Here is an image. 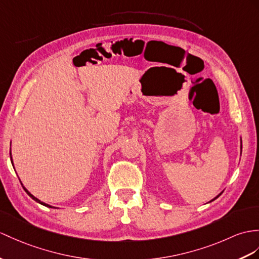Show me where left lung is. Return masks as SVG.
<instances>
[{
	"instance_id": "left-lung-1",
	"label": "left lung",
	"mask_w": 259,
	"mask_h": 259,
	"mask_svg": "<svg viewBox=\"0 0 259 259\" xmlns=\"http://www.w3.org/2000/svg\"><path fill=\"white\" fill-rule=\"evenodd\" d=\"M220 195H221V193H220V194H219V195H218V197H215V198H214V199H213V200H211V201H214V200H215V199H217V198H219V197H220Z\"/></svg>"
}]
</instances>
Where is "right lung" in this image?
Segmentation results:
<instances>
[{
    "instance_id": "1",
    "label": "right lung",
    "mask_w": 259,
    "mask_h": 259,
    "mask_svg": "<svg viewBox=\"0 0 259 259\" xmlns=\"http://www.w3.org/2000/svg\"><path fill=\"white\" fill-rule=\"evenodd\" d=\"M10 155H11V154H10ZM11 161H12V165H13V160H12V156H11ZM13 167H14V166H13ZM22 186H23V185H22ZM23 188H24V190L27 192V194L29 195V197H30L31 199H33V200H35V201H36V202H38V203H40V204H42V205H45V206H48V207H55V206H52V205H49V204H47V203H45V202H41V201H40L39 199H37V198H35V197H34V195H33V194H31V193H30V192H29V191L27 190V189H26V188H25L24 186H23Z\"/></svg>"
}]
</instances>
